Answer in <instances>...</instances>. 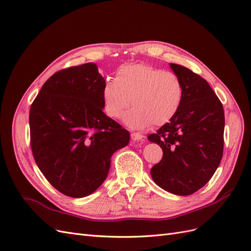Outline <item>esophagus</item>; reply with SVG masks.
Segmentation results:
<instances>
[{
  "mask_svg": "<svg viewBox=\"0 0 251 251\" xmlns=\"http://www.w3.org/2000/svg\"><path fill=\"white\" fill-rule=\"evenodd\" d=\"M131 139L133 141H139V140H143L144 139V136L140 133L137 132H132L131 133Z\"/></svg>",
  "mask_w": 251,
  "mask_h": 251,
  "instance_id": "34e87169",
  "label": "esophagus"
}]
</instances>
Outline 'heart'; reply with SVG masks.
Masks as SVG:
<instances>
[{
    "instance_id": "heart-1",
    "label": "heart",
    "mask_w": 251,
    "mask_h": 251,
    "mask_svg": "<svg viewBox=\"0 0 251 251\" xmlns=\"http://www.w3.org/2000/svg\"><path fill=\"white\" fill-rule=\"evenodd\" d=\"M102 100L104 111L112 118H120L132 103L126 124L143 128L151 124L163 126L175 117L183 100V88L171 71L144 64L126 65L117 70L115 80L104 83Z\"/></svg>"
}]
</instances>
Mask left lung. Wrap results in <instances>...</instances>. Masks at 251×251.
I'll return each mask as SVG.
<instances>
[{"instance_id": "1", "label": "left lung", "mask_w": 251, "mask_h": 251, "mask_svg": "<svg viewBox=\"0 0 251 251\" xmlns=\"http://www.w3.org/2000/svg\"><path fill=\"white\" fill-rule=\"evenodd\" d=\"M180 78L183 100L175 117L149 135L163 151L161 161L151 170L157 185L172 194L192 195L203 187L221 162L224 148L222 102L200 75L171 64Z\"/></svg>"}]
</instances>
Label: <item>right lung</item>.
Masks as SVG:
<instances>
[{"label": "right lung", "mask_w": 251, "mask_h": 251, "mask_svg": "<svg viewBox=\"0 0 251 251\" xmlns=\"http://www.w3.org/2000/svg\"><path fill=\"white\" fill-rule=\"evenodd\" d=\"M104 83L93 63L67 68L47 79L30 107L34 160L49 183L72 198L95 192L114 151L130 140L102 112Z\"/></svg>", "instance_id": "obj_1"}]
</instances>
